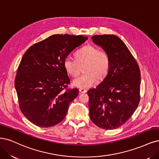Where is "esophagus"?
Returning <instances> with one entry per match:
<instances>
[{
    "label": "esophagus",
    "mask_w": 159,
    "mask_h": 159,
    "mask_svg": "<svg viewBox=\"0 0 159 159\" xmlns=\"http://www.w3.org/2000/svg\"><path fill=\"white\" fill-rule=\"evenodd\" d=\"M80 92L81 93H87V90L86 89H80Z\"/></svg>",
    "instance_id": "1"
}]
</instances>
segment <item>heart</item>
I'll return each mask as SVG.
<instances>
[{
	"label": "heart",
	"instance_id": "heart-1",
	"mask_svg": "<svg viewBox=\"0 0 159 159\" xmlns=\"http://www.w3.org/2000/svg\"><path fill=\"white\" fill-rule=\"evenodd\" d=\"M75 60L68 57L64 61V67L68 75L77 77L84 67V74L73 80L74 86L81 89L88 88L96 80L105 79L110 69L108 54L93 45H87L75 54Z\"/></svg>",
	"mask_w": 159,
	"mask_h": 159
}]
</instances>
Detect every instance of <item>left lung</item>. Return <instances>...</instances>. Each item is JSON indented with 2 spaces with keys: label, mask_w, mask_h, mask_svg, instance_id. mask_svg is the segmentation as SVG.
I'll use <instances>...</instances> for the list:
<instances>
[{
  "label": "left lung",
  "mask_w": 159,
  "mask_h": 159,
  "mask_svg": "<svg viewBox=\"0 0 159 159\" xmlns=\"http://www.w3.org/2000/svg\"><path fill=\"white\" fill-rule=\"evenodd\" d=\"M94 43L110 58L107 77L87 91L91 121L104 129L121 126L132 116L140 100L139 66L125 43L114 35H94Z\"/></svg>",
  "instance_id": "left-lung-1"
}]
</instances>
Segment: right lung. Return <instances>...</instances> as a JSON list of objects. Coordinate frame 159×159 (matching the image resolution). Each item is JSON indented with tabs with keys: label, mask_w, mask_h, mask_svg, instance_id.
Wrapping results in <instances>:
<instances>
[{
	"label": "right lung",
	"mask_w": 159,
	"mask_h": 159,
	"mask_svg": "<svg viewBox=\"0 0 159 159\" xmlns=\"http://www.w3.org/2000/svg\"><path fill=\"white\" fill-rule=\"evenodd\" d=\"M87 40L83 35H53L31 46L21 60L15 78L20 108L32 124L48 128L61 122L78 89L70 80L64 61Z\"/></svg>",
	"instance_id": "1"
}]
</instances>
